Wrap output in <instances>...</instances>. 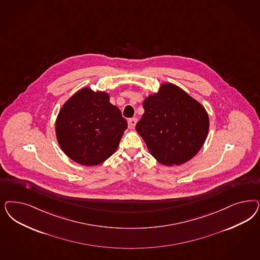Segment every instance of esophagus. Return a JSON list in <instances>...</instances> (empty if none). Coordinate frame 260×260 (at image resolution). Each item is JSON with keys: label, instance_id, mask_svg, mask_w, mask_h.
Returning <instances> with one entry per match:
<instances>
[{"label": "esophagus", "instance_id": "obj_1", "mask_svg": "<svg viewBox=\"0 0 260 260\" xmlns=\"http://www.w3.org/2000/svg\"><path fill=\"white\" fill-rule=\"evenodd\" d=\"M137 121H138V119L136 117L130 118L128 120V127H129V129H134L135 126L137 124Z\"/></svg>", "mask_w": 260, "mask_h": 260}]
</instances>
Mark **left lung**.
<instances>
[{
	"label": "left lung",
	"instance_id": "obj_1",
	"mask_svg": "<svg viewBox=\"0 0 260 260\" xmlns=\"http://www.w3.org/2000/svg\"><path fill=\"white\" fill-rule=\"evenodd\" d=\"M136 130L151 155L168 167L192 159L206 142L210 118L201 103L175 84H160L143 102Z\"/></svg>",
	"mask_w": 260,
	"mask_h": 260
}]
</instances>
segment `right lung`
I'll return each mask as SVG.
<instances>
[{
  "mask_svg": "<svg viewBox=\"0 0 260 260\" xmlns=\"http://www.w3.org/2000/svg\"><path fill=\"white\" fill-rule=\"evenodd\" d=\"M127 128L120 110L110 103V94L84 87L60 109L55 121L59 146L79 165L94 167L110 158Z\"/></svg>",
  "mask_w": 260,
  "mask_h": 260,
  "instance_id": "obj_1",
  "label": "right lung"
}]
</instances>
